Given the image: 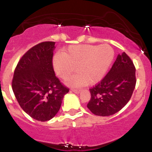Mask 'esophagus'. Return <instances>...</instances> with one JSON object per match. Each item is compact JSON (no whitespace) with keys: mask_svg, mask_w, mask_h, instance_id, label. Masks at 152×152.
I'll return each mask as SVG.
<instances>
[{"mask_svg":"<svg viewBox=\"0 0 152 152\" xmlns=\"http://www.w3.org/2000/svg\"><path fill=\"white\" fill-rule=\"evenodd\" d=\"M71 90L74 93H76V94H77V93H79L81 92V90H79V89H72Z\"/></svg>","mask_w":152,"mask_h":152,"instance_id":"esophagus-1","label":"esophagus"}]
</instances>
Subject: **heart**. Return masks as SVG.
Listing matches in <instances>:
<instances>
[{
    "instance_id": "heart-1",
    "label": "heart",
    "mask_w": 152,
    "mask_h": 152,
    "mask_svg": "<svg viewBox=\"0 0 152 152\" xmlns=\"http://www.w3.org/2000/svg\"><path fill=\"white\" fill-rule=\"evenodd\" d=\"M114 58V50L107 44L101 45H76L69 46L62 54L53 58L54 70L59 77L66 79L74 71L68 84L81 86L94 85L100 82L106 75Z\"/></svg>"
}]
</instances>
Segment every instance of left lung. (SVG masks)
<instances>
[{"mask_svg":"<svg viewBox=\"0 0 152 152\" xmlns=\"http://www.w3.org/2000/svg\"><path fill=\"white\" fill-rule=\"evenodd\" d=\"M135 85V67L129 56L123 52L118 55L105 77L90 89L91 99L87 108L96 115H112L128 103Z\"/></svg>","mask_w":152,"mask_h":152,"instance_id":"left-lung-1","label":"left lung"}]
</instances>
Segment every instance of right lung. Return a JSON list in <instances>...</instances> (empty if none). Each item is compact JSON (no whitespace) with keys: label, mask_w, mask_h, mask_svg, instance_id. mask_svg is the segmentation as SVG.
<instances>
[{"label":"right lung","mask_w":152,"mask_h":152,"mask_svg":"<svg viewBox=\"0 0 152 152\" xmlns=\"http://www.w3.org/2000/svg\"><path fill=\"white\" fill-rule=\"evenodd\" d=\"M55 48L54 42H43L29 49L20 59L12 79V90L20 107L39 121L56 115L69 91L53 70Z\"/></svg>","instance_id":"add662e5"}]
</instances>
